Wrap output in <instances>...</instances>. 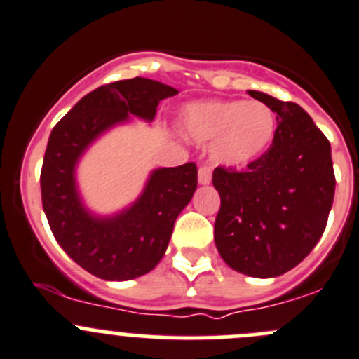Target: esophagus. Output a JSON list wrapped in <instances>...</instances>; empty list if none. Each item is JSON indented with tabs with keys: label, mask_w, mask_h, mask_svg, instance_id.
I'll use <instances>...</instances> for the list:
<instances>
[{
	"label": "esophagus",
	"mask_w": 359,
	"mask_h": 359,
	"mask_svg": "<svg viewBox=\"0 0 359 359\" xmlns=\"http://www.w3.org/2000/svg\"><path fill=\"white\" fill-rule=\"evenodd\" d=\"M210 179H212V172H210L209 166H200V170H198V184L205 186V184L210 182Z\"/></svg>",
	"instance_id": "obj_1"
}]
</instances>
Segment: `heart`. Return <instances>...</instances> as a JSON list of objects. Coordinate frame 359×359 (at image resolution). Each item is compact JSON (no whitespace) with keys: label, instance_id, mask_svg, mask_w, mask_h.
Wrapping results in <instances>:
<instances>
[{"label":"heart","instance_id":"heart-1","mask_svg":"<svg viewBox=\"0 0 359 359\" xmlns=\"http://www.w3.org/2000/svg\"><path fill=\"white\" fill-rule=\"evenodd\" d=\"M180 129L191 142L210 143L217 164L244 168L269 150L276 115L260 100H202L184 108Z\"/></svg>","mask_w":359,"mask_h":359}]
</instances>
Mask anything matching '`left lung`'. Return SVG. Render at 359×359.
I'll return each mask as SVG.
<instances>
[{"instance_id":"1","label":"left lung","mask_w":359,"mask_h":359,"mask_svg":"<svg viewBox=\"0 0 359 359\" xmlns=\"http://www.w3.org/2000/svg\"><path fill=\"white\" fill-rule=\"evenodd\" d=\"M276 113L269 150L243 172L217 166L212 184L221 207L214 241L221 259L253 278L296 267L326 229L334 196L331 145L306 111L248 90Z\"/></svg>"}]
</instances>
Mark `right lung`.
<instances>
[{"label":"right lung","instance_id":"obj_1","mask_svg":"<svg viewBox=\"0 0 359 359\" xmlns=\"http://www.w3.org/2000/svg\"><path fill=\"white\" fill-rule=\"evenodd\" d=\"M147 78L99 86L83 97L49 136L40 189L51 232L74 262L90 274L126 281L150 273L168 248L175 219L196 191V164L157 168L133 205L113 216H95L83 203L76 166L90 145L129 116L152 122L157 106L177 95Z\"/></svg>","mask_w":359,"mask_h":359}]
</instances>
